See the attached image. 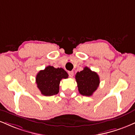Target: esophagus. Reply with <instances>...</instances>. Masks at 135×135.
<instances>
[{
  "label": "esophagus",
  "mask_w": 135,
  "mask_h": 135,
  "mask_svg": "<svg viewBox=\"0 0 135 135\" xmlns=\"http://www.w3.org/2000/svg\"><path fill=\"white\" fill-rule=\"evenodd\" d=\"M69 75L70 77H72L73 76H74V72H73V71H69Z\"/></svg>",
  "instance_id": "obj_1"
}]
</instances>
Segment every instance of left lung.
Here are the masks:
<instances>
[{
  "instance_id": "8db88e82",
  "label": "left lung",
  "mask_w": 135,
  "mask_h": 135,
  "mask_svg": "<svg viewBox=\"0 0 135 135\" xmlns=\"http://www.w3.org/2000/svg\"><path fill=\"white\" fill-rule=\"evenodd\" d=\"M75 79L79 93L85 96H91L100 84L99 77L97 73L87 66L76 74Z\"/></svg>"
}]
</instances>
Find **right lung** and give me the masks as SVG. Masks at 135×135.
<instances>
[{"mask_svg":"<svg viewBox=\"0 0 135 135\" xmlns=\"http://www.w3.org/2000/svg\"><path fill=\"white\" fill-rule=\"evenodd\" d=\"M69 75L62 68L48 66L40 70L36 77V83L41 93L45 96H51L59 92V85L62 79H67Z\"/></svg>","mask_w":135,"mask_h":135,"instance_id":"1","label":"right lung"}]
</instances>
